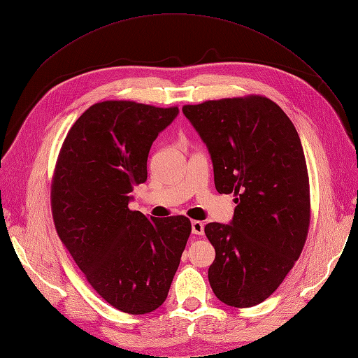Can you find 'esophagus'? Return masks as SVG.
<instances>
[{"label":"esophagus","mask_w":358,"mask_h":358,"mask_svg":"<svg viewBox=\"0 0 358 358\" xmlns=\"http://www.w3.org/2000/svg\"><path fill=\"white\" fill-rule=\"evenodd\" d=\"M191 231L192 234L201 236L204 233V224L201 221H191Z\"/></svg>","instance_id":"34e87169"}]
</instances>
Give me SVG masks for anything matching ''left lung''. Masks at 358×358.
Here are the masks:
<instances>
[{"label":"left lung","mask_w":358,"mask_h":358,"mask_svg":"<svg viewBox=\"0 0 358 358\" xmlns=\"http://www.w3.org/2000/svg\"><path fill=\"white\" fill-rule=\"evenodd\" d=\"M182 112L209 149L216 191L236 196L230 224L204 227L215 248L210 287L225 305L255 306L282 284L308 237L300 137L284 110L262 95L187 104Z\"/></svg>","instance_id":"left-lung-1"}]
</instances>
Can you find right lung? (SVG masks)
<instances>
[{
	"label": "right lung",
	"mask_w": 358,
	"mask_h": 358,
	"mask_svg": "<svg viewBox=\"0 0 358 358\" xmlns=\"http://www.w3.org/2000/svg\"><path fill=\"white\" fill-rule=\"evenodd\" d=\"M178 107L101 101L64 140L52 179L55 229L86 280L113 308L143 315L167 299L191 234L187 216L148 218L128 203L148 179L154 140Z\"/></svg>",
	"instance_id": "right-lung-1"
}]
</instances>
